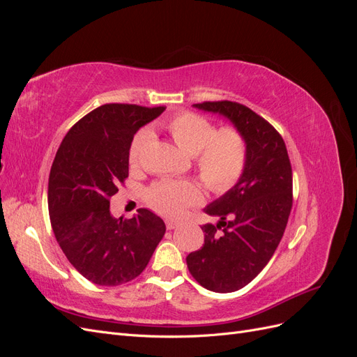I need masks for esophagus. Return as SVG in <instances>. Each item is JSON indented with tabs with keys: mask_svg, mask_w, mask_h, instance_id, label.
<instances>
[{
	"mask_svg": "<svg viewBox=\"0 0 357 357\" xmlns=\"http://www.w3.org/2000/svg\"><path fill=\"white\" fill-rule=\"evenodd\" d=\"M165 225H167V229H176L177 226H178V222H176V220H165Z\"/></svg>",
	"mask_w": 357,
	"mask_h": 357,
	"instance_id": "obj_1",
	"label": "esophagus"
}]
</instances>
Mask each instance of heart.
I'll return each instance as SVG.
<instances>
[{"mask_svg": "<svg viewBox=\"0 0 357 357\" xmlns=\"http://www.w3.org/2000/svg\"><path fill=\"white\" fill-rule=\"evenodd\" d=\"M165 129L176 144L189 155H195L198 174L208 190L218 195L229 192L243 177L248 146L240 129L215 125L198 113L183 112L171 117ZM152 139L150 129L143 128L132 137L128 149V162L137 167ZM146 204L167 218H177L186 208L198 205L201 190L192 181L159 180L146 190Z\"/></svg>", "mask_w": 357, "mask_h": 357, "instance_id": "heart-1", "label": "heart"}]
</instances>
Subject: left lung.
<instances>
[{
  "mask_svg": "<svg viewBox=\"0 0 357 357\" xmlns=\"http://www.w3.org/2000/svg\"><path fill=\"white\" fill-rule=\"evenodd\" d=\"M193 105L228 117L248 146L240 181L205 208L220 222L202 226V247L186 257L202 287L229 294L262 271L283 238L294 204L291 165L283 137L252 109L226 100Z\"/></svg>",
  "mask_w": 357,
  "mask_h": 357,
  "instance_id": "8db88e82",
  "label": "left lung"
}]
</instances>
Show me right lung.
Returning a JSON list of instances; mask_svg holds the SVG:
<instances>
[{"label":"right lung","mask_w":357,"mask_h":357,"mask_svg":"<svg viewBox=\"0 0 357 357\" xmlns=\"http://www.w3.org/2000/svg\"><path fill=\"white\" fill-rule=\"evenodd\" d=\"M164 105L104 104L63 137L49 176L47 204L55 238L70 264L100 286L125 284L142 274L165 234V223L139 208L114 219L110 198L128 178L134 134Z\"/></svg>","instance_id":"1"}]
</instances>
